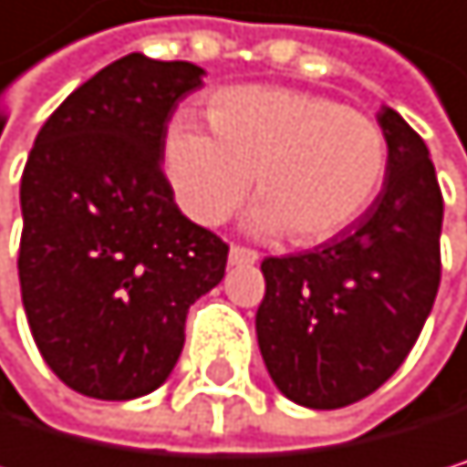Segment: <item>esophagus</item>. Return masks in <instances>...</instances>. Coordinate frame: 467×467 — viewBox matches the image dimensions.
<instances>
[{"label": "esophagus", "instance_id": "obj_1", "mask_svg": "<svg viewBox=\"0 0 467 467\" xmlns=\"http://www.w3.org/2000/svg\"><path fill=\"white\" fill-rule=\"evenodd\" d=\"M229 263L232 265H252V263H257V252L246 249V246H232L229 249Z\"/></svg>", "mask_w": 467, "mask_h": 467}]
</instances>
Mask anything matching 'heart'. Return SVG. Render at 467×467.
Returning a JSON list of instances; mask_svg holds the SVG:
<instances>
[{
  "label": "heart",
  "mask_w": 467,
  "mask_h": 467,
  "mask_svg": "<svg viewBox=\"0 0 467 467\" xmlns=\"http://www.w3.org/2000/svg\"><path fill=\"white\" fill-rule=\"evenodd\" d=\"M210 134L176 122L165 140V176L176 204L202 226L241 207L254 176L252 226L288 229L294 244L330 241L379 199L387 137L372 117L322 95L277 86L223 88L207 103Z\"/></svg>",
  "instance_id": "heart-1"
}]
</instances>
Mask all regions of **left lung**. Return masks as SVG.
Here are the masks:
<instances>
[{
  "mask_svg": "<svg viewBox=\"0 0 467 467\" xmlns=\"http://www.w3.org/2000/svg\"><path fill=\"white\" fill-rule=\"evenodd\" d=\"M387 182L372 207L311 252L265 257L257 345L277 389L308 409L372 395L403 364L440 288L442 192L420 134L381 109Z\"/></svg>",
  "mask_w": 467,
  "mask_h": 467,
  "instance_id": "obj_1",
  "label": "left lung"
}]
</instances>
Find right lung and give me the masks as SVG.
Instances as JSON below:
<instances>
[{"mask_svg":"<svg viewBox=\"0 0 467 467\" xmlns=\"http://www.w3.org/2000/svg\"><path fill=\"white\" fill-rule=\"evenodd\" d=\"M202 75L131 52L78 86L27 156L25 314L49 369L86 398L162 387L190 305L226 272L229 246L182 215L162 171L168 122Z\"/></svg>","mask_w":467,"mask_h":467,"instance_id":"add662e5","label":"right lung"}]
</instances>
